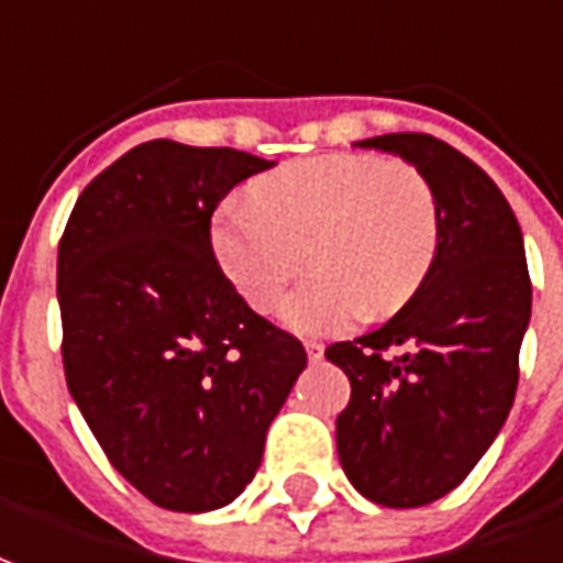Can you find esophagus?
I'll return each mask as SVG.
<instances>
[{"mask_svg":"<svg viewBox=\"0 0 563 563\" xmlns=\"http://www.w3.org/2000/svg\"><path fill=\"white\" fill-rule=\"evenodd\" d=\"M306 355H309V362H321L324 358V346L316 343V340H306Z\"/></svg>","mask_w":563,"mask_h":563,"instance_id":"1","label":"esophagus"}]
</instances>
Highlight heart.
I'll return each instance as SVG.
<instances>
[{
    "label": "heart",
    "mask_w": 563,
    "mask_h": 563,
    "mask_svg": "<svg viewBox=\"0 0 563 563\" xmlns=\"http://www.w3.org/2000/svg\"><path fill=\"white\" fill-rule=\"evenodd\" d=\"M441 242L438 196L398 158L331 153L290 162L217 208L211 247L232 288L257 312L290 294L285 321L300 333L343 331L362 316H389L417 294Z\"/></svg>",
    "instance_id": "1"
}]
</instances>
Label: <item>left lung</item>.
Masks as SVG:
<instances>
[{"instance_id":"1","label":"left lung","mask_w":563,"mask_h":563,"mask_svg":"<svg viewBox=\"0 0 563 563\" xmlns=\"http://www.w3.org/2000/svg\"><path fill=\"white\" fill-rule=\"evenodd\" d=\"M438 196L441 242L417 294L379 331L333 343L324 358L352 386L336 453L352 487L389 509H417L463 484L509 417L530 321L525 239L499 186L429 134H383Z\"/></svg>"}]
</instances>
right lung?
Here are the masks:
<instances>
[{
	"mask_svg": "<svg viewBox=\"0 0 563 563\" xmlns=\"http://www.w3.org/2000/svg\"><path fill=\"white\" fill-rule=\"evenodd\" d=\"M275 162L150 141L81 189L57 247L64 374L115 472L170 511H211L251 484L306 367L297 336L223 275L211 214Z\"/></svg>",
	"mask_w": 563,
	"mask_h": 563,
	"instance_id": "obj_1",
	"label": "right lung"
}]
</instances>
